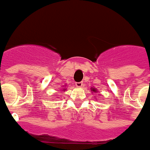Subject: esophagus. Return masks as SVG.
Here are the masks:
<instances>
[{"instance_id":"34e87169","label":"esophagus","mask_w":150,"mask_h":150,"mask_svg":"<svg viewBox=\"0 0 150 150\" xmlns=\"http://www.w3.org/2000/svg\"><path fill=\"white\" fill-rule=\"evenodd\" d=\"M75 85H76L77 88H82L83 84L82 82H76L75 83Z\"/></svg>"}]
</instances>
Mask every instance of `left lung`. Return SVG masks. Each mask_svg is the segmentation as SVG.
<instances>
[{
    "label": "left lung",
    "instance_id": "obj_1",
    "mask_svg": "<svg viewBox=\"0 0 150 150\" xmlns=\"http://www.w3.org/2000/svg\"><path fill=\"white\" fill-rule=\"evenodd\" d=\"M91 91H92V93H97V90L95 88H91Z\"/></svg>",
    "mask_w": 150,
    "mask_h": 150
}]
</instances>
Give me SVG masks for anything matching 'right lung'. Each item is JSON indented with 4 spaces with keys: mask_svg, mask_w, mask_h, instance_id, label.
<instances>
[{
    "mask_svg": "<svg viewBox=\"0 0 150 150\" xmlns=\"http://www.w3.org/2000/svg\"><path fill=\"white\" fill-rule=\"evenodd\" d=\"M65 86H66V85H65ZM62 91H66V90H67V88H63V87H62Z\"/></svg>",
    "mask_w": 150,
    "mask_h": 150,
    "instance_id": "add662e5",
    "label": "right lung"
}]
</instances>
